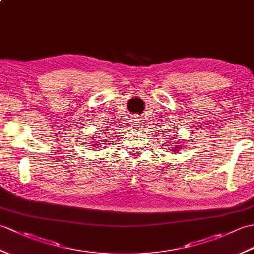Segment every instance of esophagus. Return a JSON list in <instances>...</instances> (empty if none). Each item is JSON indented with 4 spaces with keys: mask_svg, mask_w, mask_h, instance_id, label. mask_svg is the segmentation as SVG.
I'll list each match as a JSON object with an SVG mask.
<instances>
[{
    "mask_svg": "<svg viewBox=\"0 0 254 254\" xmlns=\"http://www.w3.org/2000/svg\"><path fill=\"white\" fill-rule=\"evenodd\" d=\"M134 123L137 124V127H138V124L141 123V122H139V119H134Z\"/></svg>",
    "mask_w": 254,
    "mask_h": 254,
    "instance_id": "obj_1",
    "label": "esophagus"
}]
</instances>
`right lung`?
<instances>
[{
  "instance_id": "obj_1",
  "label": "right lung",
  "mask_w": 254,
  "mask_h": 254,
  "mask_svg": "<svg viewBox=\"0 0 254 254\" xmlns=\"http://www.w3.org/2000/svg\"><path fill=\"white\" fill-rule=\"evenodd\" d=\"M95 145H96V144H95Z\"/></svg>"
}]
</instances>
